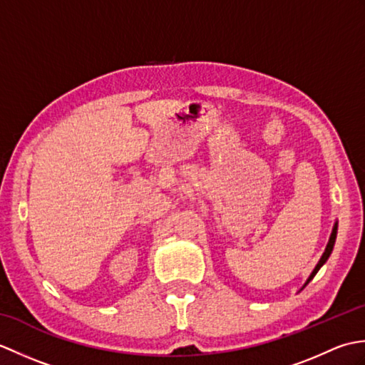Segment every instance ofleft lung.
Wrapping results in <instances>:
<instances>
[{
	"mask_svg": "<svg viewBox=\"0 0 365 365\" xmlns=\"http://www.w3.org/2000/svg\"><path fill=\"white\" fill-rule=\"evenodd\" d=\"M336 237H337V222L334 224V227H332V234H331V237H329V242H328V245H327V250H324V252H323V255H322V259L319 260V263H317V267L314 268V271H312V274L309 276V279L306 281V284L304 285H307L309 282L312 281L314 279V276L319 273V269L324 265V262L328 260V257L331 255V252H332V247H334V243H336Z\"/></svg>",
	"mask_w": 365,
	"mask_h": 365,
	"instance_id": "left-lung-1",
	"label": "left lung"
}]
</instances>
